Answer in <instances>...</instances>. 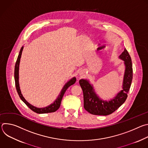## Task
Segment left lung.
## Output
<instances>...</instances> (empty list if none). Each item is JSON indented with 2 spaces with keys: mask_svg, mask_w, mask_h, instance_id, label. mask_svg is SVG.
Here are the masks:
<instances>
[{
  "mask_svg": "<svg viewBox=\"0 0 148 148\" xmlns=\"http://www.w3.org/2000/svg\"><path fill=\"white\" fill-rule=\"evenodd\" d=\"M119 58L124 61L125 72L123 82V90L111 101H103L99 99L94 92V89L86 79H80L79 85L83 91L84 107L91 114L96 115H108L111 114L121 107L128 97L133 77L131 58L126 49Z\"/></svg>",
  "mask_w": 148,
  "mask_h": 148,
  "instance_id": "8db88e82",
  "label": "left lung"
}]
</instances>
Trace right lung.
<instances>
[{
  "instance_id": "add662e5",
  "label": "right lung",
  "mask_w": 148,
  "mask_h": 148,
  "mask_svg": "<svg viewBox=\"0 0 148 148\" xmlns=\"http://www.w3.org/2000/svg\"><path fill=\"white\" fill-rule=\"evenodd\" d=\"M23 47H22L20 49V51L19 52L17 61L16 62V64H15V67H14V80H15V86H16V90L20 98V99H22L27 105V106L33 111H34L37 114H45V113H50V112H54L55 111H56L60 107L61 105V102L62 98L63 95H64L65 92L66 91L67 89L71 86L73 85V84L76 81V78L75 77L71 79H70L66 84L64 86V87H63L62 90H61V92L60 93V94L59 95L58 97L57 98V99L55 101V102L52 103L51 105H50V106H48L47 107L45 108H36L33 105H32L31 104H30L28 102L26 101V100L24 98V97H23L22 93H21L20 90V87H19V84H18V67H19V63H20V58H21V56H22V53L23 51Z\"/></svg>"
}]
</instances>
